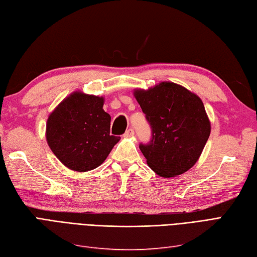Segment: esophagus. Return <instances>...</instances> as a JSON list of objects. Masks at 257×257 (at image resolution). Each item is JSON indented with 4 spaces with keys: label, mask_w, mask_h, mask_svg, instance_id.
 I'll return each instance as SVG.
<instances>
[{
    "label": "esophagus",
    "mask_w": 257,
    "mask_h": 257,
    "mask_svg": "<svg viewBox=\"0 0 257 257\" xmlns=\"http://www.w3.org/2000/svg\"><path fill=\"white\" fill-rule=\"evenodd\" d=\"M133 136H134V130L133 128H128L124 134V137H133Z\"/></svg>",
    "instance_id": "1"
}]
</instances>
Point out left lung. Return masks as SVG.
<instances>
[{
	"instance_id": "left-lung-1",
	"label": "left lung",
	"mask_w": 257,
	"mask_h": 257,
	"mask_svg": "<svg viewBox=\"0 0 257 257\" xmlns=\"http://www.w3.org/2000/svg\"><path fill=\"white\" fill-rule=\"evenodd\" d=\"M134 96L152 128V140L140 145L149 168L164 178L186 172L196 164L210 134L201 98L171 81L136 89Z\"/></svg>"
}]
</instances>
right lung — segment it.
<instances>
[{
  "label": "right lung",
  "mask_w": 257,
  "mask_h": 257,
  "mask_svg": "<svg viewBox=\"0 0 257 257\" xmlns=\"http://www.w3.org/2000/svg\"><path fill=\"white\" fill-rule=\"evenodd\" d=\"M103 98L75 91L49 115L46 137L62 164L85 172L99 167L120 137L110 134L111 116Z\"/></svg>",
  "instance_id": "right-lung-1"
}]
</instances>
